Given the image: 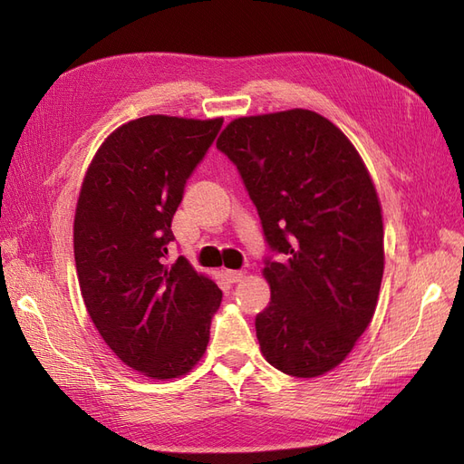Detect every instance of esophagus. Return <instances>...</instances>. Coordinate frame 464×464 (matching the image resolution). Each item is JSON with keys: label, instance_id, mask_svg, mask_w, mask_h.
<instances>
[{"label": "esophagus", "instance_id": "esophagus-1", "mask_svg": "<svg viewBox=\"0 0 464 464\" xmlns=\"http://www.w3.org/2000/svg\"><path fill=\"white\" fill-rule=\"evenodd\" d=\"M230 283H240V280L246 276V271H227L224 273Z\"/></svg>", "mask_w": 464, "mask_h": 464}]
</instances>
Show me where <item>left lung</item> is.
I'll list each match as a JSON object with an SVG mask.
<instances>
[{"label":"left lung","instance_id":"8db88e82","mask_svg":"<svg viewBox=\"0 0 464 464\" xmlns=\"http://www.w3.org/2000/svg\"><path fill=\"white\" fill-rule=\"evenodd\" d=\"M257 207L271 302L256 317L265 360L294 377L339 366L373 317L383 220L348 137L312 110L237 118L217 141Z\"/></svg>","mask_w":464,"mask_h":464}]
</instances>
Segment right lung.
<instances>
[{
  "label": "right lung",
  "mask_w": 464,
  "mask_h": 464,
  "mask_svg": "<svg viewBox=\"0 0 464 464\" xmlns=\"http://www.w3.org/2000/svg\"><path fill=\"white\" fill-rule=\"evenodd\" d=\"M222 128L217 120L145 116L96 150L73 224L87 312L114 354L150 379L186 375L208 344L222 290L186 257L166 265L189 176Z\"/></svg>",
  "instance_id": "right-lung-1"
}]
</instances>
